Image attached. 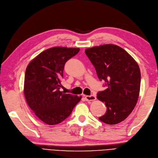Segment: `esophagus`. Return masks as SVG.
Instances as JSON below:
<instances>
[{
  "instance_id": "34e87169",
  "label": "esophagus",
  "mask_w": 158,
  "mask_h": 158,
  "mask_svg": "<svg viewBox=\"0 0 158 158\" xmlns=\"http://www.w3.org/2000/svg\"><path fill=\"white\" fill-rule=\"evenodd\" d=\"M85 100L87 102H91V101H95L96 99V97L94 95H86L85 97Z\"/></svg>"
}]
</instances>
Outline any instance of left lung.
<instances>
[{"label": "left lung", "instance_id": "obj_1", "mask_svg": "<svg viewBox=\"0 0 158 158\" xmlns=\"http://www.w3.org/2000/svg\"><path fill=\"white\" fill-rule=\"evenodd\" d=\"M94 64L106 90L97 98L105 103L106 113L99 119L109 125L126 119L136 106L139 98L141 73L138 64L127 51L115 44H103L85 51Z\"/></svg>", "mask_w": 158, "mask_h": 158}]
</instances>
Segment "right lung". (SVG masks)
Returning a JSON list of instances; mask_svg holds the SVG:
<instances>
[{
	"label": "right lung",
	"mask_w": 158,
	"mask_h": 158,
	"mask_svg": "<svg viewBox=\"0 0 158 158\" xmlns=\"http://www.w3.org/2000/svg\"><path fill=\"white\" fill-rule=\"evenodd\" d=\"M79 48L56 47L43 51L26 69L24 94L30 108L48 125L62 122L71 114L81 96L60 91L64 64Z\"/></svg>",
	"instance_id": "add662e5"
}]
</instances>
